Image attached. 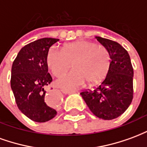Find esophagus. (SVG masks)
I'll return each mask as SVG.
<instances>
[{
  "mask_svg": "<svg viewBox=\"0 0 147 147\" xmlns=\"http://www.w3.org/2000/svg\"><path fill=\"white\" fill-rule=\"evenodd\" d=\"M62 92L64 94H73L75 93V91H67V90H62Z\"/></svg>",
  "mask_w": 147,
  "mask_h": 147,
  "instance_id": "1",
  "label": "esophagus"
}]
</instances>
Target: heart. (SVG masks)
<instances>
[{
	"instance_id": "1",
	"label": "heart",
	"mask_w": 147,
	"mask_h": 147,
	"mask_svg": "<svg viewBox=\"0 0 147 147\" xmlns=\"http://www.w3.org/2000/svg\"><path fill=\"white\" fill-rule=\"evenodd\" d=\"M46 63L56 76L65 73L72 63L74 70L56 81L57 86L71 90L81 86L86 81L90 85L100 83L108 73L111 57L105 47L90 41L80 40L64 45L62 50L51 47L46 55Z\"/></svg>"
}]
</instances>
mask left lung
<instances>
[{"label":"left lung","instance_id":"1","mask_svg":"<svg viewBox=\"0 0 147 147\" xmlns=\"http://www.w3.org/2000/svg\"><path fill=\"white\" fill-rule=\"evenodd\" d=\"M111 57L105 80L93 90L80 93L90 110L102 120L120 117L129 107L133 98V67L128 53L118 42L96 37Z\"/></svg>","mask_w":147,"mask_h":147}]
</instances>
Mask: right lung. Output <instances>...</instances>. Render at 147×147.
Returning <instances> with one entry per match:
<instances>
[{
    "label": "right lung",
    "instance_id": "add662e5",
    "mask_svg": "<svg viewBox=\"0 0 147 147\" xmlns=\"http://www.w3.org/2000/svg\"><path fill=\"white\" fill-rule=\"evenodd\" d=\"M59 39L44 38L21 49L11 66V88L19 109L35 122L49 121L57 111L45 102L46 86L52 79L48 72L46 55Z\"/></svg>",
    "mask_w": 147,
    "mask_h": 147
}]
</instances>
